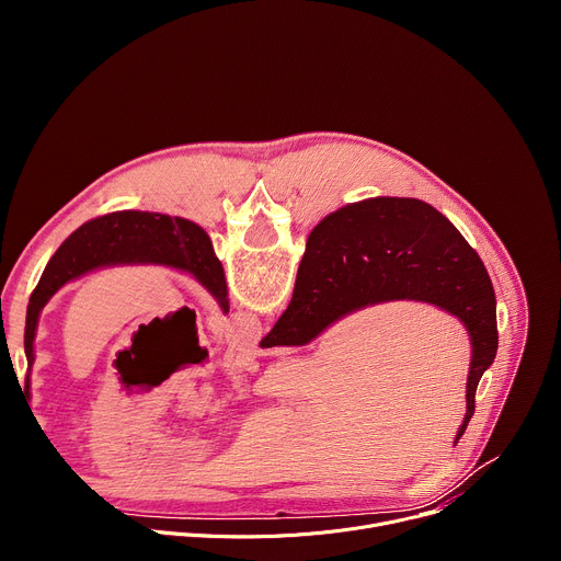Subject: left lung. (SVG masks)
I'll list each match as a JSON object with an SVG mask.
<instances>
[{"mask_svg": "<svg viewBox=\"0 0 561 561\" xmlns=\"http://www.w3.org/2000/svg\"><path fill=\"white\" fill-rule=\"evenodd\" d=\"M157 264L191 273L228 312V290L221 262L215 257L210 237L197 224L162 213L119 210L79 226L46 264L26 308L24 351L28 362L26 399L31 390L33 342L39 312L68 282L98 268Z\"/></svg>", "mask_w": 561, "mask_h": 561, "instance_id": "8db88e82", "label": "left lung"}]
</instances>
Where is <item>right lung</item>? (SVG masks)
I'll list each match as a JSON object with an SVG mask.
<instances>
[{"mask_svg": "<svg viewBox=\"0 0 561 561\" xmlns=\"http://www.w3.org/2000/svg\"><path fill=\"white\" fill-rule=\"evenodd\" d=\"M397 299L433 304L468 331L472 357L457 444L474 413L477 383L497 355V301L482 260L422 199H364L319 221L308 234L293 299L260 346H304L337 319Z\"/></svg>", "mask_w": 561, "mask_h": 561, "instance_id": "add662e5", "label": "right lung"}]
</instances>
